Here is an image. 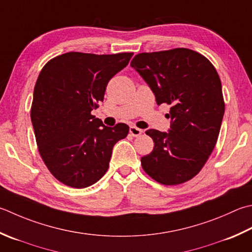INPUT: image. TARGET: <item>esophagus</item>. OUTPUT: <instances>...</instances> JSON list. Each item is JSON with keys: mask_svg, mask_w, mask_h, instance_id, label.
Returning <instances> with one entry per match:
<instances>
[{"mask_svg": "<svg viewBox=\"0 0 252 252\" xmlns=\"http://www.w3.org/2000/svg\"><path fill=\"white\" fill-rule=\"evenodd\" d=\"M142 132L143 131L141 129H139V127L133 126H130V134L133 135V136H139V135L142 134Z\"/></svg>", "mask_w": 252, "mask_h": 252, "instance_id": "34e87169", "label": "esophagus"}]
</instances>
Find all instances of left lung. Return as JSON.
I'll use <instances>...</instances> for the list:
<instances>
[{
    "label": "left lung",
    "mask_w": 252,
    "mask_h": 252,
    "mask_svg": "<svg viewBox=\"0 0 252 252\" xmlns=\"http://www.w3.org/2000/svg\"><path fill=\"white\" fill-rule=\"evenodd\" d=\"M131 66L155 94L157 105H170V130H147L154 149L141 158L142 168L165 186L180 185L203 168L219 139L225 103L215 67L187 48L143 52Z\"/></svg>",
    "instance_id": "8db88e82"
}]
</instances>
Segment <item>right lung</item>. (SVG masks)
Masks as SVG:
<instances>
[{
  "mask_svg": "<svg viewBox=\"0 0 252 252\" xmlns=\"http://www.w3.org/2000/svg\"><path fill=\"white\" fill-rule=\"evenodd\" d=\"M132 56L67 52L42 67L31 118L39 154L62 184L83 189L97 182L108 170L113 146L129 133L125 123L103 126L92 110Z\"/></svg>",
  "mask_w": 252,
  "mask_h": 252,
  "instance_id": "1",
  "label": "right lung"
}]
</instances>
